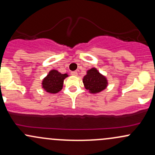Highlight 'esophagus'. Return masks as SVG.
Here are the masks:
<instances>
[{"mask_svg": "<svg viewBox=\"0 0 155 155\" xmlns=\"http://www.w3.org/2000/svg\"><path fill=\"white\" fill-rule=\"evenodd\" d=\"M71 74H72L73 76H77L78 73L77 71H72V72H71Z\"/></svg>", "mask_w": 155, "mask_h": 155, "instance_id": "34e87169", "label": "esophagus"}]
</instances>
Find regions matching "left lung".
Instances as JSON below:
<instances>
[{
    "label": "left lung",
    "mask_w": 155,
    "mask_h": 155,
    "mask_svg": "<svg viewBox=\"0 0 155 155\" xmlns=\"http://www.w3.org/2000/svg\"><path fill=\"white\" fill-rule=\"evenodd\" d=\"M83 83L90 93H96L102 91L107 87V80L96 68H93L87 72L83 78Z\"/></svg>",
    "instance_id": "1"
}]
</instances>
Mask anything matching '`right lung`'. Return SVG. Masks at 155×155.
I'll return each instance as SVG.
<instances>
[{
	"mask_svg": "<svg viewBox=\"0 0 155 155\" xmlns=\"http://www.w3.org/2000/svg\"><path fill=\"white\" fill-rule=\"evenodd\" d=\"M68 75L67 74H62L56 70H52L47 75L46 77L42 81V87L48 93H57L62 89L63 81Z\"/></svg>",
	"mask_w": 155,
	"mask_h": 155,
	"instance_id": "obj_1",
	"label": "right lung"
}]
</instances>
